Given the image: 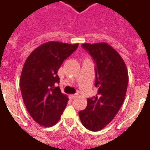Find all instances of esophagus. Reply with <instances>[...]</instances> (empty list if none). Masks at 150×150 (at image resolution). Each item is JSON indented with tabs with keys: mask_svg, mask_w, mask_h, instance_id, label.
<instances>
[{
	"mask_svg": "<svg viewBox=\"0 0 150 150\" xmlns=\"http://www.w3.org/2000/svg\"><path fill=\"white\" fill-rule=\"evenodd\" d=\"M76 96H77V95H76V94H74V95H70V98H71V99H74Z\"/></svg>",
	"mask_w": 150,
	"mask_h": 150,
	"instance_id": "1",
	"label": "esophagus"
}]
</instances>
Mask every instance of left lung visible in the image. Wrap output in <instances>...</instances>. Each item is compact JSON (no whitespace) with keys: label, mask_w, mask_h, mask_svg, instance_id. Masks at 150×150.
I'll use <instances>...</instances> for the list:
<instances>
[{"label":"left lung","mask_w":150,"mask_h":150,"mask_svg":"<svg viewBox=\"0 0 150 150\" xmlns=\"http://www.w3.org/2000/svg\"><path fill=\"white\" fill-rule=\"evenodd\" d=\"M82 46L96 63L95 86L98 93L93 98H87V107L79 111V116L85 128L98 132L114 119L122 105L128 73L121 55L108 43H83Z\"/></svg>","instance_id":"left-lung-1"}]
</instances>
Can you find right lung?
Segmentation results:
<instances>
[{
    "mask_svg": "<svg viewBox=\"0 0 150 150\" xmlns=\"http://www.w3.org/2000/svg\"><path fill=\"white\" fill-rule=\"evenodd\" d=\"M78 45L46 42L37 47L24 64L20 76L22 99L29 114L41 126L56 124L67 106L68 98L56 86L57 73Z\"/></svg>",
    "mask_w": 150,
    "mask_h": 150,
    "instance_id": "obj_1",
    "label": "right lung"
}]
</instances>
